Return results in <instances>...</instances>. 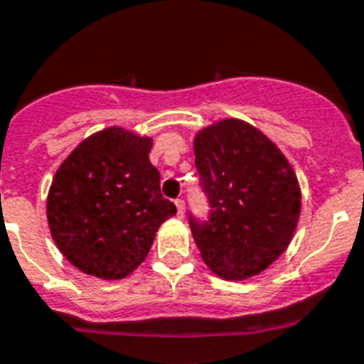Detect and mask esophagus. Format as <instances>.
I'll use <instances>...</instances> for the list:
<instances>
[{"mask_svg":"<svg viewBox=\"0 0 364 364\" xmlns=\"http://www.w3.org/2000/svg\"><path fill=\"white\" fill-rule=\"evenodd\" d=\"M176 207H177V216L183 218V216H185V201L176 200Z\"/></svg>","mask_w":364,"mask_h":364,"instance_id":"obj_1","label":"esophagus"}]
</instances>
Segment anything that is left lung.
Listing matches in <instances>:
<instances>
[{"label": "left lung", "mask_w": 364, "mask_h": 364, "mask_svg": "<svg viewBox=\"0 0 364 364\" xmlns=\"http://www.w3.org/2000/svg\"><path fill=\"white\" fill-rule=\"evenodd\" d=\"M210 218L191 216L201 259L216 276L242 281L281 257L300 220L301 191L291 163L262 131L224 118L194 136Z\"/></svg>", "instance_id": "left-lung-1"}]
</instances>
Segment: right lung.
<instances>
[{
  "label": "right lung",
  "instance_id": "1",
  "mask_svg": "<svg viewBox=\"0 0 364 364\" xmlns=\"http://www.w3.org/2000/svg\"><path fill=\"white\" fill-rule=\"evenodd\" d=\"M151 136L112 125L87 136L51 181L46 215L64 259L87 276L124 279L144 262L176 205L149 163Z\"/></svg>",
  "mask_w": 364,
  "mask_h": 364
}]
</instances>
